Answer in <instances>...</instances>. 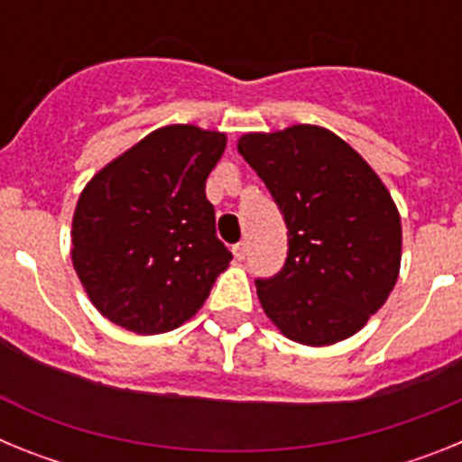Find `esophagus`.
I'll use <instances>...</instances> for the list:
<instances>
[{
    "label": "esophagus",
    "instance_id": "esophagus-1",
    "mask_svg": "<svg viewBox=\"0 0 462 462\" xmlns=\"http://www.w3.org/2000/svg\"><path fill=\"white\" fill-rule=\"evenodd\" d=\"M234 256L238 261H243L245 256H247V243H238V245H234Z\"/></svg>",
    "mask_w": 462,
    "mask_h": 462
}]
</instances>
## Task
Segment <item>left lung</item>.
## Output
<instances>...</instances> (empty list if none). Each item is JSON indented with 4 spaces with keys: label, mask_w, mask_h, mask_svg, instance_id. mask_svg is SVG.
<instances>
[{
    "label": "left lung",
    "mask_w": 462,
    "mask_h": 462,
    "mask_svg": "<svg viewBox=\"0 0 462 462\" xmlns=\"http://www.w3.org/2000/svg\"><path fill=\"white\" fill-rule=\"evenodd\" d=\"M238 152L266 182L289 228L287 261L256 293L291 340L354 336L389 298L400 271V215L361 154L328 129L247 134Z\"/></svg>",
    "instance_id": "8db88e82"
}]
</instances>
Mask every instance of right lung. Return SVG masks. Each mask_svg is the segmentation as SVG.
I'll return each mask as SVG.
<instances>
[{
	"label": "right lung",
	"mask_w": 462,
	"mask_h": 462,
	"mask_svg": "<svg viewBox=\"0 0 462 462\" xmlns=\"http://www.w3.org/2000/svg\"><path fill=\"white\" fill-rule=\"evenodd\" d=\"M224 148L219 132L162 126L85 187L73 215L71 259L106 319L154 336L201 308L234 259L206 199Z\"/></svg>",
	"instance_id": "right-lung-1"
}]
</instances>
